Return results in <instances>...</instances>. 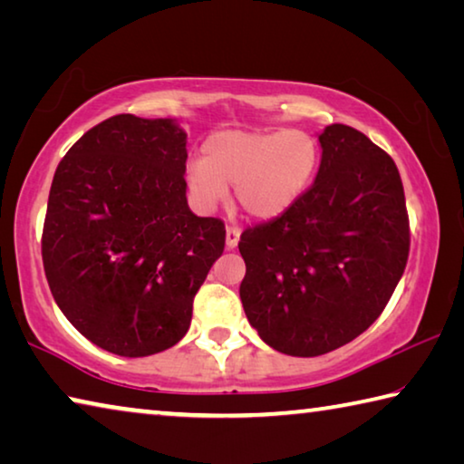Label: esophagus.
Listing matches in <instances>:
<instances>
[{"label": "esophagus", "instance_id": "obj_1", "mask_svg": "<svg viewBox=\"0 0 464 464\" xmlns=\"http://www.w3.org/2000/svg\"><path fill=\"white\" fill-rule=\"evenodd\" d=\"M239 235H241V231L237 229V227H227V239H225L227 249H235V247H237Z\"/></svg>", "mask_w": 464, "mask_h": 464}]
</instances>
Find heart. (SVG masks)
Segmentation results:
<instances>
[{"label": "heart", "instance_id": "obj_1", "mask_svg": "<svg viewBox=\"0 0 464 464\" xmlns=\"http://www.w3.org/2000/svg\"><path fill=\"white\" fill-rule=\"evenodd\" d=\"M319 166L311 135L288 130H218L202 147V161L188 169V182L207 207L235 186V200L249 217L270 221L285 215L307 190Z\"/></svg>", "mask_w": 464, "mask_h": 464}]
</instances>
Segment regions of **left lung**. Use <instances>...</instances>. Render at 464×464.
<instances>
[{"instance_id": "1", "label": "left lung", "mask_w": 464, "mask_h": 464, "mask_svg": "<svg viewBox=\"0 0 464 464\" xmlns=\"http://www.w3.org/2000/svg\"><path fill=\"white\" fill-rule=\"evenodd\" d=\"M321 166L285 215L241 233L239 296L251 327L288 356H321L371 327L401 280L410 217L395 161L329 124Z\"/></svg>"}]
</instances>
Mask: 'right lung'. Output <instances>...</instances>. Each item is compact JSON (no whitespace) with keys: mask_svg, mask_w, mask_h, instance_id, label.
Returning a JSON list of instances; mask_svg holds the SVG:
<instances>
[{"mask_svg":"<svg viewBox=\"0 0 464 464\" xmlns=\"http://www.w3.org/2000/svg\"><path fill=\"white\" fill-rule=\"evenodd\" d=\"M186 132L171 119L116 114L54 171L43 227L51 293L77 332L112 354L176 345L225 249V223L186 200Z\"/></svg>","mask_w":464,"mask_h":464,"instance_id":"add662e5","label":"right lung"}]
</instances>
